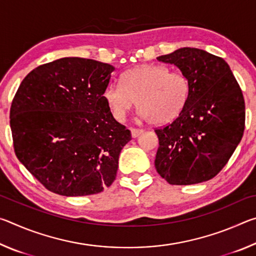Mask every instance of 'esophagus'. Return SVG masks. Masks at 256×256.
<instances>
[{"label": "esophagus", "instance_id": "obj_1", "mask_svg": "<svg viewBox=\"0 0 256 256\" xmlns=\"http://www.w3.org/2000/svg\"><path fill=\"white\" fill-rule=\"evenodd\" d=\"M131 133L133 138H138L141 133H144V130L141 128H131Z\"/></svg>", "mask_w": 256, "mask_h": 256}]
</instances>
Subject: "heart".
<instances>
[{
    "mask_svg": "<svg viewBox=\"0 0 256 256\" xmlns=\"http://www.w3.org/2000/svg\"><path fill=\"white\" fill-rule=\"evenodd\" d=\"M190 96L188 78L157 64H141L120 76V84H112L104 92V100L118 122L136 108L146 122L164 125L176 120Z\"/></svg>",
    "mask_w": 256,
    "mask_h": 256,
    "instance_id": "heart-1",
    "label": "heart"
}]
</instances>
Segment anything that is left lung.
Here are the masks:
<instances>
[{
	"label": "left lung",
	"mask_w": 256,
	"mask_h": 256,
	"mask_svg": "<svg viewBox=\"0 0 256 256\" xmlns=\"http://www.w3.org/2000/svg\"><path fill=\"white\" fill-rule=\"evenodd\" d=\"M188 78L190 96L174 122L154 130L158 174L172 185L209 180L222 170L245 128V102L226 60L198 48L183 47L157 58Z\"/></svg>",
	"instance_id": "left-lung-1"
}]
</instances>
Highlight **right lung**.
<instances>
[{"mask_svg":"<svg viewBox=\"0 0 256 256\" xmlns=\"http://www.w3.org/2000/svg\"><path fill=\"white\" fill-rule=\"evenodd\" d=\"M114 70L94 60L63 58L21 82L10 110L14 152L50 192L92 196L115 180L120 150L132 138L104 100Z\"/></svg>","mask_w":256,"mask_h":256,"instance_id":"1","label":"right lung"}]
</instances>
